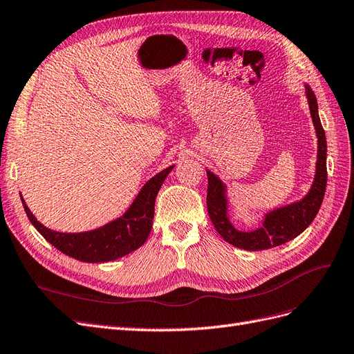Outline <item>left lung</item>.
<instances>
[{
  "label": "left lung",
  "mask_w": 354,
  "mask_h": 354,
  "mask_svg": "<svg viewBox=\"0 0 354 354\" xmlns=\"http://www.w3.org/2000/svg\"><path fill=\"white\" fill-rule=\"evenodd\" d=\"M306 95L317 136V162L313 185L301 201L266 214L261 227L252 232H241L233 227V224L227 217L226 186L223 185V181L216 174L207 171V208L209 218L214 227L220 233V236L233 246H238V248L246 251H261L279 246L297 238L299 233H303L308 227V224L315 220L320 205H322L328 180L326 137L324 127L320 124L316 95L308 85H306Z\"/></svg>",
  "instance_id": "left-lung-1"
}]
</instances>
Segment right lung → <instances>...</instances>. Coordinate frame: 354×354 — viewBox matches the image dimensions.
<instances>
[{
    "label": "right lung",
    "instance_id": "add662e5",
    "mask_svg": "<svg viewBox=\"0 0 354 354\" xmlns=\"http://www.w3.org/2000/svg\"><path fill=\"white\" fill-rule=\"evenodd\" d=\"M173 168L168 167L149 180L122 217L90 232L62 233L42 226L20 198L29 221L59 251L84 263H106L136 251L146 242L153 224L156 195Z\"/></svg>",
    "mask_w": 354,
    "mask_h": 354
}]
</instances>
